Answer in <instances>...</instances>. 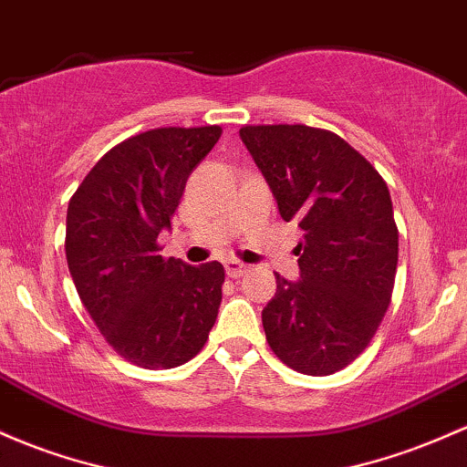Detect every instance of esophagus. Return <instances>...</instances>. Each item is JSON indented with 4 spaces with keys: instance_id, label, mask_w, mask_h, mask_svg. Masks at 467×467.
<instances>
[{
    "instance_id": "1",
    "label": "esophagus",
    "mask_w": 467,
    "mask_h": 467,
    "mask_svg": "<svg viewBox=\"0 0 467 467\" xmlns=\"http://www.w3.org/2000/svg\"><path fill=\"white\" fill-rule=\"evenodd\" d=\"M250 270L248 264H242V261L237 259H228L225 261V275L233 276V279H237V276H244L245 273Z\"/></svg>"
}]
</instances>
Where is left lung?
<instances>
[{"instance_id": "left-lung-1", "label": "left lung", "mask_w": 467, "mask_h": 467, "mask_svg": "<svg viewBox=\"0 0 467 467\" xmlns=\"http://www.w3.org/2000/svg\"><path fill=\"white\" fill-rule=\"evenodd\" d=\"M239 137L273 191L284 222H296L299 279L276 275L261 321L285 366L324 377L375 337L394 288L399 230L386 182L348 141L310 126H244Z\"/></svg>"}]
</instances>
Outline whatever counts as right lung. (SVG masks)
Masks as SVG:
<instances>
[{
  "instance_id": "obj_1",
  "label": "right lung",
  "mask_w": 467,
  "mask_h": 467,
  "mask_svg": "<svg viewBox=\"0 0 467 467\" xmlns=\"http://www.w3.org/2000/svg\"><path fill=\"white\" fill-rule=\"evenodd\" d=\"M219 137V126L130 137L95 163L68 203L66 259L81 304L117 355L148 370L191 361L217 321L223 265L163 259L157 237Z\"/></svg>"
}]
</instances>
